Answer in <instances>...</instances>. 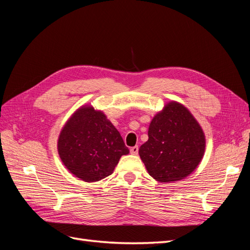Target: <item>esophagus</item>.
<instances>
[{"label": "esophagus", "mask_w": 250, "mask_h": 250, "mask_svg": "<svg viewBox=\"0 0 250 250\" xmlns=\"http://www.w3.org/2000/svg\"><path fill=\"white\" fill-rule=\"evenodd\" d=\"M130 153L133 155H137L139 153V147L138 146H134L130 148Z\"/></svg>", "instance_id": "34e87169"}]
</instances>
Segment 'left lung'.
Masks as SVG:
<instances>
[{"label":"left lung","mask_w":250,"mask_h":250,"mask_svg":"<svg viewBox=\"0 0 250 250\" xmlns=\"http://www.w3.org/2000/svg\"><path fill=\"white\" fill-rule=\"evenodd\" d=\"M148 141L139 149L150 176L160 183L186 178L198 167L206 151V135L183 104L171 101L153 117Z\"/></svg>","instance_id":"obj_1"}]
</instances>
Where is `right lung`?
I'll return each instance as SVG.
<instances>
[{
	"label": "right lung",
	"mask_w": 250,
	"mask_h": 250,
	"mask_svg": "<svg viewBox=\"0 0 250 250\" xmlns=\"http://www.w3.org/2000/svg\"><path fill=\"white\" fill-rule=\"evenodd\" d=\"M57 150L64 167L86 183L99 181L129 153L117 128L92 105H82L60 131Z\"/></svg>",
	"instance_id": "add662e5"
}]
</instances>
